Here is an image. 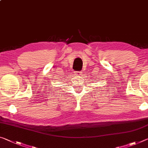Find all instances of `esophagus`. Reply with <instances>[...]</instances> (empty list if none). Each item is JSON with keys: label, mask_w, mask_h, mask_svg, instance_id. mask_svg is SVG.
<instances>
[{"label": "esophagus", "mask_w": 148, "mask_h": 148, "mask_svg": "<svg viewBox=\"0 0 148 148\" xmlns=\"http://www.w3.org/2000/svg\"><path fill=\"white\" fill-rule=\"evenodd\" d=\"M82 73H83V72L82 71H78V72H76V75L78 77H79V76H82Z\"/></svg>", "instance_id": "esophagus-1"}]
</instances>
